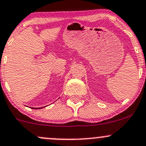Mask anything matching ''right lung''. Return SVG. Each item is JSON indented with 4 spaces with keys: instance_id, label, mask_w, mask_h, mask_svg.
Wrapping results in <instances>:
<instances>
[{
    "instance_id": "obj_1",
    "label": "right lung",
    "mask_w": 146,
    "mask_h": 146,
    "mask_svg": "<svg viewBox=\"0 0 146 146\" xmlns=\"http://www.w3.org/2000/svg\"><path fill=\"white\" fill-rule=\"evenodd\" d=\"M44 107L45 106L43 107V108H44ZM42 108V107H41V108H31H31H33V109H41V108Z\"/></svg>"
}]
</instances>
